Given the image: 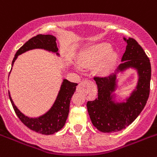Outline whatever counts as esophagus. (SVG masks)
I'll return each mask as SVG.
<instances>
[{
    "label": "esophagus",
    "instance_id": "esophagus-1",
    "mask_svg": "<svg viewBox=\"0 0 157 157\" xmlns=\"http://www.w3.org/2000/svg\"><path fill=\"white\" fill-rule=\"evenodd\" d=\"M89 83H93V81L88 80V79H85L83 81H81L80 84L78 85L77 88H76V91L77 92H84L85 90V85L89 84Z\"/></svg>",
    "mask_w": 157,
    "mask_h": 157
}]
</instances>
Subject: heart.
I'll list each match as a JSON object with an SVG mask.
<instances>
[{"mask_svg": "<svg viewBox=\"0 0 157 157\" xmlns=\"http://www.w3.org/2000/svg\"><path fill=\"white\" fill-rule=\"evenodd\" d=\"M111 46L109 43H101L94 45L85 51L80 58L79 62L82 66H92L102 61L95 68L97 73L100 75L106 74L116 59L117 55L111 51Z\"/></svg>", "mask_w": 157, "mask_h": 157, "instance_id": "obj_1", "label": "heart"}]
</instances>
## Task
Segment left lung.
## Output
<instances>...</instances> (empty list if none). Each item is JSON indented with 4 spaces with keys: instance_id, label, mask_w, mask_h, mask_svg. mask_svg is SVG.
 Listing matches in <instances>:
<instances>
[{
    "instance_id": "obj_1",
    "label": "left lung",
    "mask_w": 157,
    "mask_h": 157,
    "mask_svg": "<svg viewBox=\"0 0 157 157\" xmlns=\"http://www.w3.org/2000/svg\"><path fill=\"white\" fill-rule=\"evenodd\" d=\"M127 45L117 72L109 76H94L98 98L87 102L88 113L94 127L104 133L119 132L132 124L144 108L150 93L151 63L141 46L132 38H123ZM133 67L138 72L136 89L126 103H115L116 73Z\"/></svg>"
}]
</instances>
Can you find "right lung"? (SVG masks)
Listing matches in <instances>:
<instances>
[{
	"instance_id": "right-lung-1",
	"label": "right lung",
	"mask_w": 157,
	"mask_h": 157,
	"mask_svg": "<svg viewBox=\"0 0 157 157\" xmlns=\"http://www.w3.org/2000/svg\"><path fill=\"white\" fill-rule=\"evenodd\" d=\"M56 41V38L51 34H38L36 36L33 37L17 50L14 58L13 59L12 66L19 55L32 49H44L48 52H56V55L59 56V53L57 52L58 48ZM76 83L70 82L69 81L64 79L61 85L58 96L52 108L46 114L39 116V118H29L27 116L24 115L14 105L10 97V92L9 97L17 116L24 125L38 133L43 135H52L62 129L65 124L69 113L70 101L74 92L76 91Z\"/></svg>"
}]
</instances>
